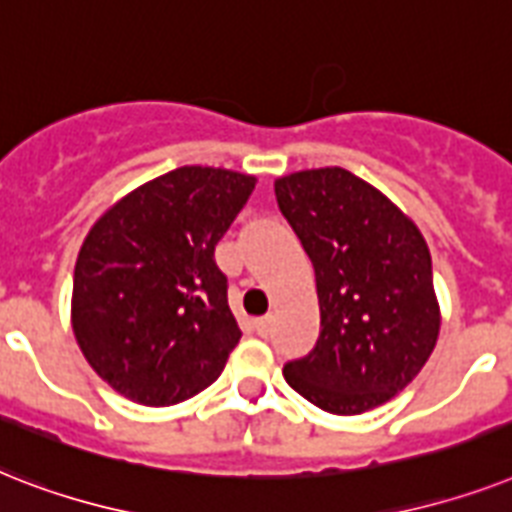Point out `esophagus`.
I'll list each match as a JSON object with an SVG mask.
<instances>
[{
    "label": "esophagus",
    "instance_id": "obj_1",
    "mask_svg": "<svg viewBox=\"0 0 512 512\" xmlns=\"http://www.w3.org/2000/svg\"><path fill=\"white\" fill-rule=\"evenodd\" d=\"M256 333H259L261 338H267V335L272 333V317H261V320H256Z\"/></svg>",
    "mask_w": 512,
    "mask_h": 512
}]
</instances>
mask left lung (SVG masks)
<instances>
[{
  "instance_id": "1",
  "label": "left lung",
  "mask_w": 512,
  "mask_h": 512,
  "mask_svg": "<svg viewBox=\"0 0 512 512\" xmlns=\"http://www.w3.org/2000/svg\"><path fill=\"white\" fill-rule=\"evenodd\" d=\"M275 195L312 259L320 298V338L282 375L325 412L372 410L402 391L436 346L428 245L383 192L338 166L277 179Z\"/></svg>"
}]
</instances>
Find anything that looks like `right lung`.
Returning <instances> with one entry per match:
<instances>
[{
	"label": "right lung",
	"instance_id": "right-lung-1",
	"mask_svg": "<svg viewBox=\"0 0 512 512\" xmlns=\"http://www.w3.org/2000/svg\"><path fill=\"white\" fill-rule=\"evenodd\" d=\"M256 179L182 166L118 200L73 269V333L118 394L169 407L200 394L240 341L214 248Z\"/></svg>",
	"mask_w": 512,
	"mask_h": 512
}]
</instances>
